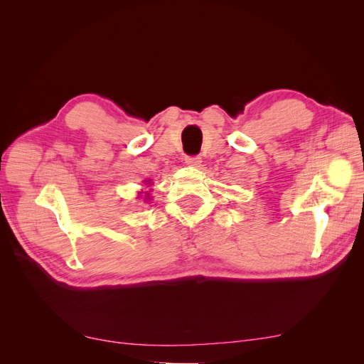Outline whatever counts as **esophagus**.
<instances>
[{
    "instance_id": "esophagus-1",
    "label": "esophagus",
    "mask_w": 364,
    "mask_h": 364,
    "mask_svg": "<svg viewBox=\"0 0 364 364\" xmlns=\"http://www.w3.org/2000/svg\"><path fill=\"white\" fill-rule=\"evenodd\" d=\"M186 165H190V167H200L202 159L199 156H188L185 159Z\"/></svg>"
}]
</instances>
